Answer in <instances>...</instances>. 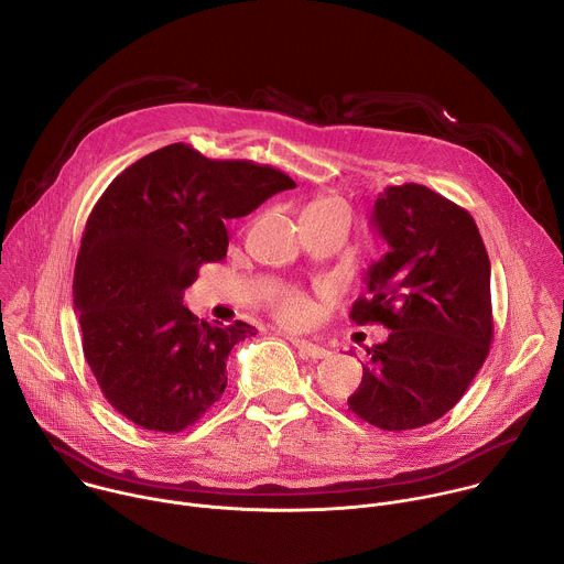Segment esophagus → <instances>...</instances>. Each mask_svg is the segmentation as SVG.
<instances>
[{
    "instance_id": "1",
    "label": "esophagus",
    "mask_w": 564,
    "mask_h": 564,
    "mask_svg": "<svg viewBox=\"0 0 564 564\" xmlns=\"http://www.w3.org/2000/svg\"><path fill=\"white\" fill-rule=\"evenodd\" d=\"M290 341H292V346L299 350V357H303V359H326V357L330 355L328 348L318 346V344H314V341H307V339L290 337Z\"/></svg>"
}]
</instances>
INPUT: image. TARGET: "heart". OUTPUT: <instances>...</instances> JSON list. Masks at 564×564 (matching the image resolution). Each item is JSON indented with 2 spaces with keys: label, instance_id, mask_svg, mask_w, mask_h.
<instances>
[{
  "label": "heart",
  "instance_id": "1",
  "mask_svg": "<svg viewBox=\"0 0 564 564\" xmlns=\"http://www.w3.org/2000/svg\"><path fill=\"white\" fill-rule=\"evenodd\" d=\"M330 205H339V203L326 198V200L312 203L307 209H312V207H330ZM314 310H316L314 301L310 296L296 292V290L283 294L279 299V303L274 305V314H276V318L281 321L283 326H303V324H307V321L314 316Z\"/></svg>",
  "mask_w": 564,
  "mask_h": 564
}]
</instances>
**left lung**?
Returning a JSON list of instances; mask_svg holds the SVG:
<instances>
[{
	"label": "left lung",
	"instance_id": "obj_1",
	"mask_svg": "<svg viewBox=\"0 0 564 564\" xmlns=\"http://www.w3.org/2000/svg\"><path fill=\"white\" fill-rule=\"evenodd\" d=\"M370 225L386 254L350 318L390 335L366 348L348 406L377 429L411 431L448 413L489 355L491 261L473 216L417 183L379 194Z\"/></svg>",
	"mask_w": 564,
	"mask_h": 564
}]
</instances>
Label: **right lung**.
I'll list each match as a JSON object with an SVG mask.
<instances>
[{
    "instance_id": "1",
    "label": "right lung",
    "mask_w": 564,
    "mask_h": 564,
    "mask_svg": "<svg viewBox=\"0 0 564 564\" xmlns=\"http://www.w3.org/2000/svg\"><path fill=\"white\" fill-rule=\"evenodd\" d=\"M292 187L279 170L209 160L183 142L135 160L107 187L77 252L73 303L87 364L120 415L178 433L220 399L227 355L257 330L198 321L183 294L203 263L225 259L229 218Z\"/></svg>"
}]
</instances>
